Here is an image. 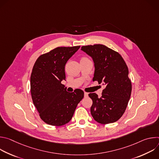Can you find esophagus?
<instances>
[{
  "instance_id": "1",
  "label": "esophagus",
  "mask_w": 159,
  "mask_h": 159,
  "mask_svg": "<svg viewBox=\"0 0 159 159\" xmlns=\"http://www.w3.org/2000/svg\"><path fill=\"white\" fill-rule=\"evenodd\" d=\"M84 97L85 98L88 97V93H84Z\"/></svg>"
}]
</instances>
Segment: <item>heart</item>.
<instances>
[{"instance_id": "heart-1", "label": "heart", "mask_w": 159, "mask_h": 159, "mask_svg": "<svg viewBox=\"0 0 159 159\" xmlns=\"http://www.w3.org/2000/svg\"><path fill=\"white\" fill-rule=\"evenodd\" d=\"M85 58H82V59H85Z\"/></svg>"}]
</instances>
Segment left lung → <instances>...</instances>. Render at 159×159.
<instances>
[{"mask_svg":"<svg viewBox=\"0 0 159 159\" xmlns=\"http://www.w3.org/2000/svg\"><path fill=\"white\" fill-rule=\"evenodd\" d=\"M81 50L91 57L95 71L93 81L106 85L102 96L90 93V112L95 121L106 125L118 121L124 114L131 93L128 66L118 52L103 44L83 46Z\"/></svg>","mask_w":159,"mask_h":159,"instance_id":"obj_1","label":"left lung"}]
</instances>
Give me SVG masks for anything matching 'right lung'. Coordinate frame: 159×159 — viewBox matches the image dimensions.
I'll return each instance as SVG.
<instances>
[{
	"label": "right lung",
	"instance_id": "obj_1",
	"mask_svg": "<svg viewBox=\"0 0 159 159\" xmlns=\"http://www.w3.org/2000/svg\"><path fill=\"white\" fill-rule=\"evenodd\" d=\"M80 46L57 47L39 56L31 75V94L41 119L46 123L60 126L69 123L84 93L77 89L68 93L61 83L65 80L66 61Z\"/></svg>",
	"mask_w": 159,
	"mask_h": 159
}]
</instances>
